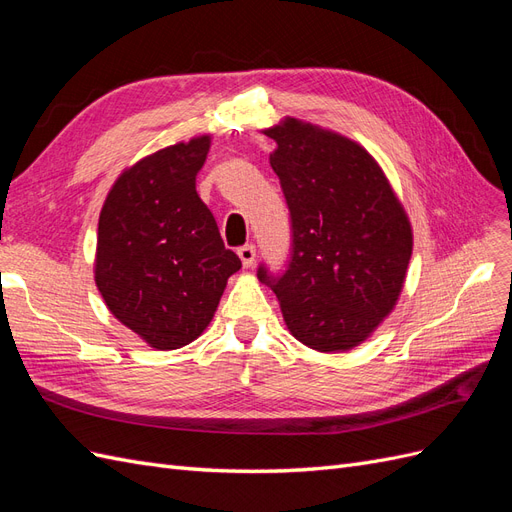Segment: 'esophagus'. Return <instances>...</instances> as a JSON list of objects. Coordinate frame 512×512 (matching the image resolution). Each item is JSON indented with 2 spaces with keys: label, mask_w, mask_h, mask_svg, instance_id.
<instances>
[{
  "label": "esophagus",
  "mask_w": 512,
  "mask_h": 512,
  "mask_svg": "<svg viewBox=\"0 0 512 512\" xmlns=\"http://www.w3.org/2000/svg\"><path fill=\"white\" fill-rule=\"evenodd\" d=\"M237 254H239V258H241V262H243V267H252L254 260H256V245L245 243V245L239 247Z\"/></svg>",
  "instance_id": "obj_1"
}]
</instances>
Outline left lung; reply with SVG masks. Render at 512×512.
Masks as SVG:
<instances>
[{
	"mask_svg": "<svg viewBox=\"0 0 512 512\" xmlns=\"http://www.w3.org/2000/svg\"><path fill=\"white\" fill-rule=\"evenodd\" d=\"M290 211L282 275L258 267L290 333L320 350H350L391 314L412 256V228L378 162L350 138L299 119L265 130Z\"/></svg>",
	"mask_w": 512,
	"mask_h": 512,
	"instance_id": "obj_1",
	"label": "left lung"
}]
</instances>
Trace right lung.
I'll return each instance as SVG.
<instances>
[{"instance_id": "1", "label": "right lung", "mask_w": 512, "mask_h": 512, "mask_svg": "<svg viewBox=\"0 0 512 512\" xmlns=\"http://www.w3.org/2000/svg\"><path fill=\"white\" fill-rule=\"evenodd\" d=\"M209 145L198 136L136 162L100 211L96 286L111 314L158 350L194 342L241 269L196 192Z\"/></svg>"}]
</instances>
